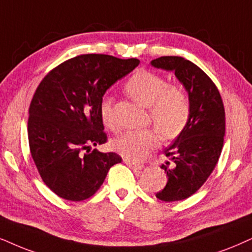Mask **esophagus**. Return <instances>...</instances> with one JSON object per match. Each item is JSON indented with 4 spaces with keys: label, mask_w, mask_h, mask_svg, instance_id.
Returning <instances> with one entry per match:
<instances>
[{
    "label": "esophagus",
    "mask_w": 252,
    "mask_h": 252,
    "mask_svg": "<svg viewBox=\"0 0 252 252\" xmlns=\"http://www.w3.org/2000/svg\"><path fill=\"white\" fill-rule=\"evenodd\" d=\"M124 163H126V165H128V166L131 168V170H133V171H141L142 168H143V165L142 164H136V163H132V161H130V160H124Z\"/></svg>",
    "instance_id": "obj_1"
}]
</instances>
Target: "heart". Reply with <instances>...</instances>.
Returning <instances> with one entry per match:
<instances>
[{"mask_svg": "<svg viewBox=\"0 0 252 252\" xmlns=\"http://www.w3.org/2000/svg\"><path fill=\"white\" fill-rule=\"evenodd\" d=\"M124 91L138 104L149 107L150 117L158 129L132 130L117 137L113 142V148L129 160H144L150 152L158 146L159 132L164 139H174L189 126L190 101L189 94L181 86L168 85L163 76L156 73L139 71L126 80ZM98 113L103 126L115 131L117 123L114 117L113 101L110 97L101 98Z\"/></svg>", "mask_w": 252, "mask_h": 252, "instance_id": "heart-1", "label": "heart"}]
</instances>
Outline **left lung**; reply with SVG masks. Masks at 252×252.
<instances>
[{
  "mask_svg": "<svg viewBox=\"0 0 252 252\" xmlns=\"http://www.w3.org/2000/svg\"><path fill=\"white\" fill-rule=\"evenodd\" d=\"M151 65L173 71L190 101L189 126L165 150L172 160L161 165L167 184L156 194L161 201H179L193 195L218 164L225 132L223 101L212 79L189 60L166 56L152 60Z\"/></svg>",
  "mask_w": 252,
  "mask_h": 252,
  "instance_id": "1",
  "label": "left lung"
}]
</instances>
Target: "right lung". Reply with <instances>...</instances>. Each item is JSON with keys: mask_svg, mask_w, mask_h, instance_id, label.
<instances>
[{"mask_svg": "<svg viewBox=\"0 0 252 252\" xmlns=\"http://www.w3.org/2000/svg\"><path fill=\"white\" fill-rule=\"evenodd\" d=\"M138 65L136 58L80 55L38 85L29 108V146L41 180L58 196L88 199L122 161L115 152L92 150L108 141L98 106L107 89Z\"/></svg>", "mask_w": 252, "mask_h": 252, "instance_id": "add662e5", "label": "right lung"}]
</instances>
